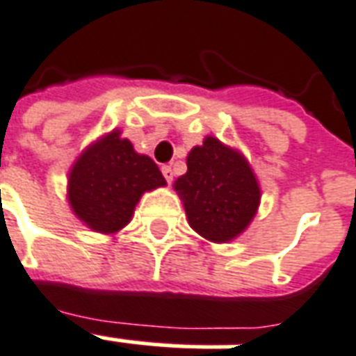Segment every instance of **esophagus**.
Segmentation results:
<instances>
[{
    "instance_id": "esophagus-1",
    "label": "esophagus",
    "mask_w": 356,
    "mask_h": 356,
    "mask_svg": "<svg viewBox=\"0 0 356 356\" xmlns=\"http://www.w3.org/2000/svg\"><path fill=\"white\" fill-rule=\"evenodd\" d=\"M162 175H164V179H166L168 183H172V181H173L172 166H162Z\"/></svg>"
}]
</instances>
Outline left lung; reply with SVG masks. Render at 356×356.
Returning <instances> with one entry per match:
<instances>
[{
	"mask_svg": "<svg viewBox=\"0 0 356 356\" xmlns=\"http://www.w3.org/2000/svg\"><path fill=\"white\" fill-rule=\"evenodd\" d=\"M188 172L175 181L188 224L202 237L226 243L246 229L259 205V184L243 154L207 138L186 159Z\"/></svg>",
	"mask_w": 356,
	"mask_h": 356,
	"instance_id": "left-lung-1",
	"label": "left lung"
}]
</instances>
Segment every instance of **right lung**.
I'll use <instances>...</instances> for the list:
<instances>
[{
	"mask_svg": "<svg viewBox=\"0 0 356 356\" xmlns=\"http://www.w3.org/2000/svg\"><path fill=\"white\" fill-rule=\"evenodd\" d=\"M159 166L138 154L113 130L86 149L69 175V202L76 216L100 233H115L132 218L143 192L164 186Z\"/></svg>",
	"mask_w": 356,
	"mask_h": 356,
	"instance_id": "1",
	"label": "right lung"
}]
</instances>
